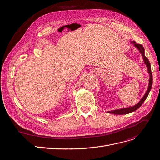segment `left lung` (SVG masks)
<instances>
[{
	"instance_id": "1",
	"label": "left lung",
	"mask_w": 160,
	"mask_h": 160,
	"mask_svg": "<svg viewBox=\"0 0 160 160\" xmlns=\"http://www.w3.org/2000/svg\"><path fill=\"white\" fill-rule=\"evenodd\" d=\"M131 42L133 44V45L135 46V47L136 48V49H138V51L141 53L142 57H143V59L144 61V63L147 66V69L148 71V73L149 75V85H148V88L147 91L146 92V93L143 95V97L142 98V99L140 100L139 102L133 106H132V107H129V108H122V109H115V110H113V111H108V113H113V114H116V115H123V114H128L129 113H132L133 111H135V110H137L140 106H141L143 103L145 101V100L146 99V98H148V94L149 93V91H151L152 89V82H153V78H152V70H151V65H150V62L148 60V58L145 56V50H144V48L143 47L140 45V44H137L136 42L135 41L132 42Z\"/></svg>"
}]
</instances>
